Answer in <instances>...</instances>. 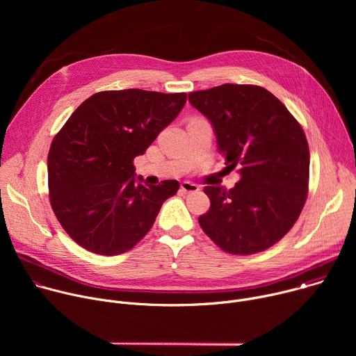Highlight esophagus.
<instances>
[{"label":"esophagus","mask_w":356,"mask_h":356,"mask_svg":"<svg viewBox=\"0 0 356 356\" xmlns=\"http://www.w3.org/2000/svg\"><path fill=\"white\" fill-rule=\"evenodd\" d=\"M180 190H181L183 193H197V191L200 190V187H198L197 184L191 183V181H183V183L180 184Z\"/></svg>","instance_id":"esophagus-1"}]
</instances>
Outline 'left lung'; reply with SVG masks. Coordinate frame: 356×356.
<instances>
[{
	"instance_id": "left-lung-1",
	"label": "left lung",
	"mask_w": 356,
	"mask_h": 356,
	"mask_svg": "<svg viewBox=\"0 0 356 356\" xmlns=\"http://www.w3.org/2000/svg\"><path fill=\"white\" fill-rule=\"evenodd\" d=\"M216 134L225 165L241 180L207 186L210 210L198 222L222 250L250 255L282 239L307 198L310 152L301 127L280 99L259 86L222 84L188 94Z\"/></svg>"
}]
</instances>
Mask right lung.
Returning <instances> with one entry per match:
<instances>
[{
	"label": "right lung",
	"mask_w": 356,
	"mask_h": 356,
	"mask_svg": "<svg viewBox=\"0 0 356 356\" xmlns=\"http://www.w3.org/2000/svg\"><path fill=\"white\" fill-rule=\"evenodd\" d=\"M186 99V92L101 91L72 114L50 146L47 179L54 213L74 242L113 257L147 234L179 181L143 184L134 158L145 154Z\"/></svg>",
	"instance_id": "obj_1"
}]
</instances>
